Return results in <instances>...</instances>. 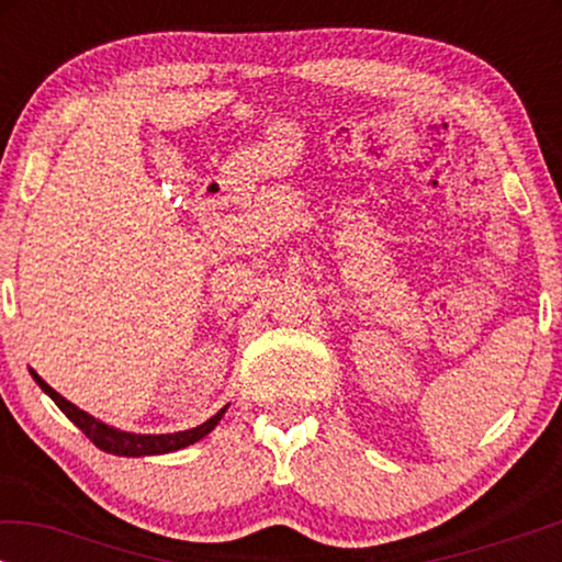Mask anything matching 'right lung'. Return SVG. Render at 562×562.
<instances>
[{
    "instance_id": "right-lung-1",
    "label": "right lung",
    "mask_w": 562,
    "mask_h": 562,
    "mask_svg": "<svg viewBox=\"0 0 562 562\" xmlns=\"http://www.w3.org/2000/svg\"><path fill=\"white\" fill-rule=\"evenodd\" d=\"M33 379L37 381V386H41L45 394H48L53 402L58 404V409L66 414L68 419L74 422L76 427L81 429L83 435L89 437L91 442L97 445L99 450L104 452H112V456H130V458H140V456H160V452H173V450H181L187 448V445H194L196 440H202L204 435H210L214 425L222 419V414L225 409H220L214 414L212 419H206L204 425H199L194 429H183V432H173V435H133V432H120V429L114 427H106L102 422L91 417V414L81 412L79 406H74L71 402H66L64 396L58 394V391H53L48 383H45L41 375L33 371Z\"/></svg>"
}]
</instances>
